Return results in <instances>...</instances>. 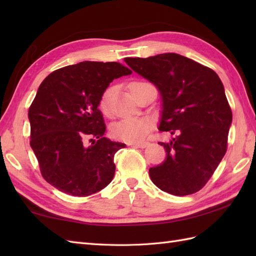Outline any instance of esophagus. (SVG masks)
<instances>
[{"label":"esophagus","mask_w":256,"mask_h":256,"mask_svg":"<svg viewBox=\"0 0 256 256\" xmlns=\"http://www.w3.org/2000/svg\"><path fill=\"white\" fill-rule=\"evenodd\" d=\"M128 145H131V146H134V148H146V146L148 145V143H146V142H140V143H128Z\"/></svg>","instance_id":"1"}]
</instances>
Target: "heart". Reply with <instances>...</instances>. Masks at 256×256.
Here are the masks:
<instances>
[{
	"label": "heart",
	"instance_id": "heart-1",
	"mask_svg": "<svg viewBox=\"0 0 256 256\" xmlns=\"http://www.w3.org/2000/svg\"><path fill=\"white\" fill-rule=\"evenodd\" d=\"M145 82L142 81H133L128 84L130 91H132L136 86L143 84ZM113 91L112 89H108L104 94H102L99 101V110L102 112L103 116H111V99H112ZM152 128V123L148 118H131L125 120V121H120L112 128L113 136L123 140L126 143H140V140L145 138L146 135L148 134Z\"/></svg>",
	"mask_w": 256,
	"mask_h": 256
}]
</instances>
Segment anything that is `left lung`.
<instances>
[{
    "label": "left lung",
    "mask_w": 256,
    "mask_h": 256,
    "mask_svg": "<svg viewBox=\"0 0 256 256\" xmlns=\"http://www.w3.org/2000/svg\"><path fill=\"white\" fill-rule=\"evenodd\" d=\"M124 62L158 89V130L172 135L168 143H160L166 158L150 168L152 182L175 196L197 192L224 158L232 123L231 108L219 76L175 52L125 58Z\"/></svg>",
    "instance_id": "8db88e82"
}]
</instances>
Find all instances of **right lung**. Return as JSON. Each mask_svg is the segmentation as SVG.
<instances>
[{"instance_id": "right-lung-1", "label": "right lung", "mask_w": 256, "mask_h": 256, "mask_svg": "<svg viewBox=\"0 0 256 256\" xmlns=\"http://www.w3.org/2000/svg\"><path fill=\"white\" fill-rule=\"evenodd\" d=\"M131 74L118 62H82L55 70L40 84L28 110L30 148L52 186L86 197L112 182L114 155L125 144L104 138L98 106L114 79ZM86 138L92 146H84Z\"/></svg>"}]
</instances>
